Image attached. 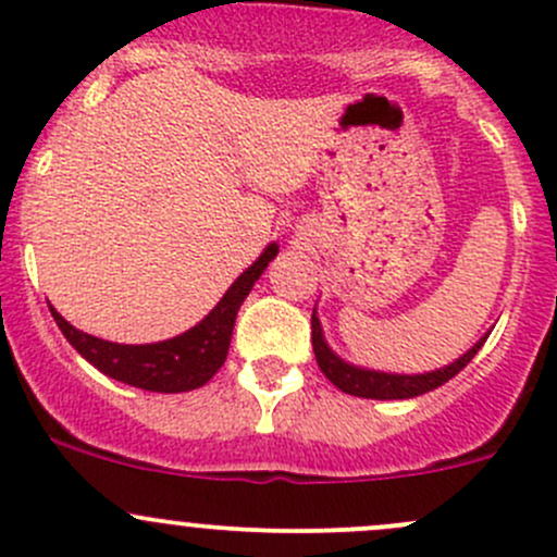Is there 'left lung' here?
<instances>
[{"label": "left lung", "instance_id": "left-lung-1", "mask_svg": "<svg viewBox=\"0 0 557 557\" xmlns=\"http://www.w3.org/2000/svg\"><path fill=\"white\" fill-rule=\"evenodd\" d=\"M488 337V335H485ZM478 341L461 359L443 367V370L426 372V375H388V372H372V370H362V367H351L343 362L341 357L330 351V346L324 343V335H321V324L317 319V311L311 317V343H313V354H317L319 370L335 383L341 392L354 394V397H364V399H410L418 397V394H426L432 388L443 386L448 383L453 375L463 370L469 362L474 359V354L480 351V346L485 343Z\"/></svg>", "mask_w": 557, "mask_h": 557}]
</instances>
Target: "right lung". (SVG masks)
Returning <instances> with one entry per match:
<instances>
[{
    "label": "right lung",
    "mask_w": 557,
    "mask_h": 557,
    "mask_svg": "<svg viewBox=\"0 0 557 557\" xmlns=\"http://www.w3.org/2000/svg\"><path fill=\"white\" fill-rule=\"evenodd\" d=\"M276 244L268 246L260 255V260L251 268H246L233 281V286L216 302V308L209 317L200 321V324H195L193 330H187L185 335L171 337V341L163 343L120 346V343H109L101 341V337L74 330L55 308H50V313H53L55 324L64 332L66 341L77 348V354H83L96 370L114 377V381L158 394L193 392V388L209 383L214 377V372L225 364L240 302L246 300L255 281L262 276V271L276 257Z\"/></svg>",
    "instance_id": "obj_1"
}]
</instances>
